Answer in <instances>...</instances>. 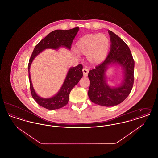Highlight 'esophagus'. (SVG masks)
I'll use <instances>...</instances> for the list:
<instances>
[{
    "label": "esophagus",
    "instance_id": "esophagus-1",
    "mask_svg": "<svg viewBox=\"0 0 158 158\" xmlns=\"http://www.w3.org/2000/svg\"><path fill=\"white\" fill-rule=\"evenodd\" d=\"M82 72L83 76L86 77V76H88V72H89V70H88V69H86V68H83V69Z\"/></svg>",
    "mask_w": 158,
    "mask_h": 158
}]
</instances>
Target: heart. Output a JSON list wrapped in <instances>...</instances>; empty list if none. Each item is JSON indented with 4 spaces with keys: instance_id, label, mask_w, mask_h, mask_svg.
<instances>
[{
    "instance_id": "b5f03b06",
    "label": "heart",
    "mask_w": 158,
    "mask_h": 158,
    "mask_svg": "<svg viewBox=\"0 0 158 158\" xmlns=\"http://www.w3.org/2000/svg\"><path fill=\"white\" fill-rule=\"evenodd\" d=\"M109 48V39L103 34H86L80 38L76 44V52L87 55L88 60L94 65L104 60Z\"/></svg>"
}]
</instances>
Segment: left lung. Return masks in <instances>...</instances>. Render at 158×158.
Instances as JSON below:
<instances>
[{
  "label": "left lung",
  "instance_id": "obj_1",
  "mask_svg": "<svg viewBox=\"0 0 158 158\" xmlns=\"http://www.w3.org/2000/svg\"><path fill=\"white\" fill-rule=\"evenodd\" d=\"M108 33L111 40L110 50L105 60L89 72L88 96L96 104L113 106L126 99L132 89L135 61L126 43L111 31H108ZM117 64L123 69L124 77L119 87L111 88L106 83L105 72L109 65Z\"/></svg>",
  "mask_w": 158,
  "mask_h": 158
}]
</instances>
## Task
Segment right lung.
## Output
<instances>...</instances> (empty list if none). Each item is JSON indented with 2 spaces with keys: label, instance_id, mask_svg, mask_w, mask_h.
Listing matches in <instances>:
<instances>
[{
  "label": "right lung",
  "instance_id": "add662e5",
  "mask_svg": "<svg viewBox=\"0 0 158 158\" xmlns=\"http://www.w3.org/2000/svg\"><path fill=\"white\" fill-rule=\"evenodd\" d=\"M79 30V27H76L68 30L53 31L38 43L31 54L28 63V73L31 95L38 105L46 109L50 110H57L64 106L68 104L70 91L82 77V65L80 64L69 70L64 82L56 95L52 98H43L39 97L33 88L30 72L31 64L38 54L47 48L57 50L60 47H65L70 50L72 43Z\"/></svg>",
  "mask_w": 158,
  "mask_h": 158
}]
</instances>
